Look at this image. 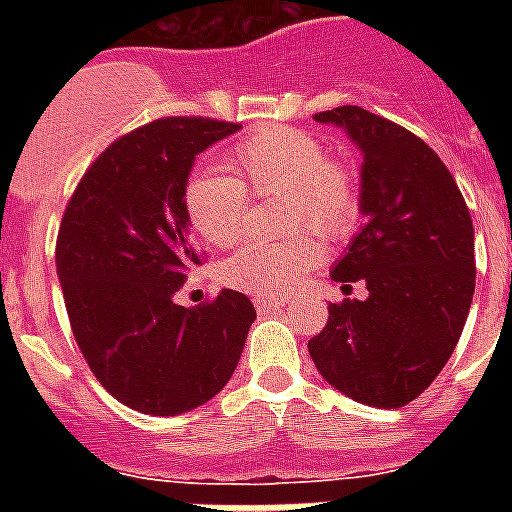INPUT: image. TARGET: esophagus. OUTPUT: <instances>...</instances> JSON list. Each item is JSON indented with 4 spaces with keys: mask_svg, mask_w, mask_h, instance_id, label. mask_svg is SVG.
<instances>
[{
    "mask_svg": "<svg viewBox=\"0 0 512 512\" xmlns=\"http://www.w3.org/2000/svg\"><path fill=\"white\" fill-rule=\"evenodd\" d=\"M255 308L257 313H273L279 311L281 303L279 300H273V297H255Z\"/></svg>",
    "mask_w": 512,
    "mask_h": 512,
    "instance_id": "34e87169",
    "label": "esophagus"
}]
</instances>
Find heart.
I'll list each match as a JSON object with an SVG mask.
<instances>
[{"label": "heart", "instance_id": "1", "mask_svg": "<svg viewBox=\"0 0 512 512\" xmlns=\"http://www.w3.org/2000/svg\"><path fill=\"white\" fill-rule=\"evenodd\" d=\"M228 167L231 172L196 170L183 188L185 215L201 239L215 247H228L244 233L249 193H284L287 228L311 224L332 241L345 239L361 217L356 170L327 156L311 132L295 127L252 132L231 148ZM310 229L241 247L225 260L223 281L249 295H287L321 260V244Z\"/></svg>", "mask_w": 512, "mask_h": 512}]
</instances>
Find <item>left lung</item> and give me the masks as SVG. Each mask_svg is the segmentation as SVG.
<instances>
[{"label": "left lung", "mask_w": 512, "mask_h": 512, "mask_svg": "<svg viewBox=\"0 0 512 512\" xmlns=\"http://www.w3.org/2000/svg\"><path fill=\"white\" fill-rule=\"evenodd\" d=\"M313 119L345 127L364 154L366 223L332 279L366 281L369 297L329 305L308 350L332 388L398 409L436 380L468 319L476 292L470 209L436 151L401 124L358 106Z\"/></svg>", "instance_id": "left-lung-1"}]
</instances>
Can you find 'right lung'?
Here are the masks:
<instances>
[{
    "instance_id": "obj_1",
    "label": "right lung",
    "mask_w": 512,
    "mask_h": 512,
    "mask_svg": "<svg viewBox=\"0 0 512 512\" xmlns=\"http://www.w3.org/2000/svg\"><path fill=\"white\" fill-rule=\"evenodd\" d=\"M239 127L164 116L127 132L87 167L60 220L55 265L76 345L100 385L143 414L217 396L257 316L233 289L199 308L172 303L204 263L183 207L188 172Z\"/></svg>"
}]
</instances>
